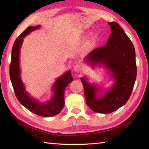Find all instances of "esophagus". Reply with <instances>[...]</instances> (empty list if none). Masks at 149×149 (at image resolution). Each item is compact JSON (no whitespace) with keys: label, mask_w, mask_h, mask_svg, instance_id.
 <instances>
[{"label":"esophagus","mask_w":149,"mask_h":149,"mask_svg":"<svg viewBox=\"0 0 149 149\" xmlns=\"http://www.w3.org/2000/svg\"><path fill=\"white\" fill-rule=\"evenodd\" d=\"M74 71L75 72L77 73H80L82 72V67H81L80 65H76L74 66Z\"/></svg>","instance_id":"obj_1"}]
</instances>
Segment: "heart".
Returning <instances> with one entry per match:
<instances>
[{"instance_id":"obj_1","label":"heart","mask_w":149,"mask_h":149,"mask_svg":"<svg viewBox=\"0 0 149 149\" xmlns=\"http://www.w3.org/2000/svg\"><path fill=\"white\" fill-rule=\"evenodd\" d=\"M98 40V37L97 36L95 35L93 36V37L91 38V39L90 40V41H89L88 43H87L86 45V48L88 49H91L94 46V45L95 44V43H96L97 41Z\"/></svg>"}]
</instances>
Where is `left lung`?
Segmentation results:
<instances>
[{"label": "left lung", "mask_w": 149, "mask_h": 149, "mask_svg": "<svg viewBox=\"0 0 149 149\" xmlns=\"http://www.w3.org/2000/svg\"><path fill=\"white\" fill-rule=\"evenodd\" d=\"M108 24L111 33L106 45L94 49L84 60L91 65L105 66L110 71L115 84L102 97H99V88L89 84L86 77L81 78L87 105L100 113H111L127 103L137 74L134 45L117 22H108Z\"/></svg>", "instance_id": "1"}]
</instances>
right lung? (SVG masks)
<instances>
[{"label":"right lung","instance_id":"1","mask_svg":"<svg viewBox=\"0 0 149 149\" xmlns=\"http://www.w3.org/2000/svg\"><path fill=\"white\" fill-rule=\"evenodd\" d=\"M37 26H29L16 39L12 50V58L10 65V77L17 99L22 106L32 113L41 117H52L58 114L64 106V90L69 84L73 80L71 71H67L58 78L52 88L54 96L48 102L43 104L31 98L25 91L24 84L20 76L19 51L23 38L32 31L38 29Z\"/></svg>","mask_w":149,"mask_h":149}]
</instances>
